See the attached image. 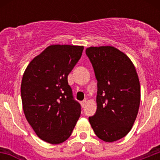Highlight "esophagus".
<instances>
[{
    "instance_id": "obj_1",
    "label": "esophagus",
    "mask_w": 160,
    "mask_h": 160,
    "mask_svg": "<svg viewBox=\"0 0 160 160\" xmlns=\"http://www.w3.org/2000/svg\"><path fill=\"white\" fill-rule=\"evenodd\" d=\"M86 104H87V100H84V101H82L81 102V105L82 107H84L86 106Z\"/></svg>"
}]
</instances>
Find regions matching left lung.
Segmentation results:
<instances>
[{"instance_id":"1","label":"left lung","mask_w":160,"mask_h":160,"mask_svg":"<svg viewBox=\"0 0 160 160\" xmlns=\"http://www.w3.org/2000/svg\"><path fill=\"white\" fill-rule=\"evenodd\" d=\"M98 81L97 111L89 122L95 135L114 142L132 128L140 104V83L131 59L114 46L86 49Z\"/></svg>"}]
</instances>
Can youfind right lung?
Instances as JSON below:
<instances>
[{
  "label": "right lung",
  "instance_id": "add662e5",
  "mask_svg": "<svg viewBox=\"0 0 160 160\" xmlns=\"http://www.w3.org/2000/svg\"><path fill=\"white\" fill-rule=\"evenodd\" d=\"M83 46L51 45L31 61L21 85L22 107L29 125L45 142L62 143L71 135L81 114L68 75Z\"/></svg>",
  "mask_w": 160,
  "mask_h": 160
}]
</instances>
